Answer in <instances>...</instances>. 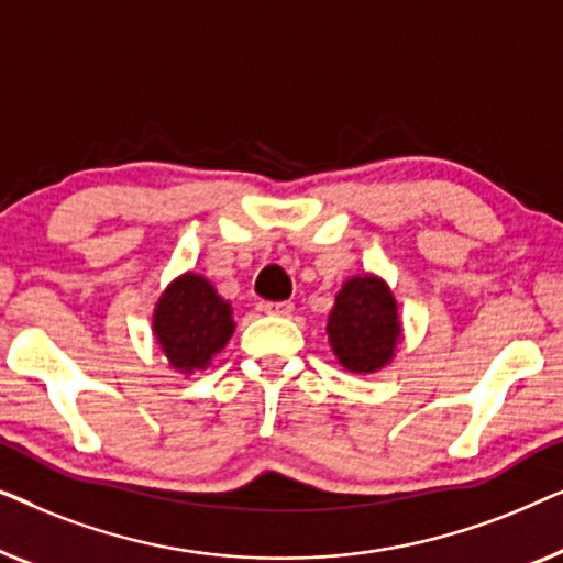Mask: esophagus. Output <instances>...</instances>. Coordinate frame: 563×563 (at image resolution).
Returning <instances> with one entry per match:
<instances>
[{"label":"esophagus","mask_w":563,"mask_h":563,"mask_svg":"<svg viewBox=\"0 0 563 563\" xmlns=\"http://www.w3.org/2000/svg\"><path fill=\"white\" fill-rule=\"evenodd\" d=\"M261 310L266 314H279V318H287V314L295 312V305L291 302H264L261 305Z\"/></svg>","instance_id":"1"}]
</instances>
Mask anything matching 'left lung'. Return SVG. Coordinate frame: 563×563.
I'll return each mask as SVG.
<instances>
[{"label":"left lung","mask_w":563,"mask_h":563,"mask_svg":"<svg viewBox=\"0 0 563 563\" xmlns=\"http://www.w3.org/2000/svg\"><path fill=\"white\" fill-rule=\"evenodd\" d=\"M328 341L343 368L372 374L387 366L399 341L397 302L379 276H356L338 291L328 318Z\"/></svg>","instance_id":"left-lung-1"}]
</instances>
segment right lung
Segmentation results:
<instances>
[{
	"instance_id": "right-lung-1",
	"label": "right lung",
	"mask_w": 563,
	"mask_h": 563,
	"mask_svg": "<svg viewBox=\"0 0 563 563\" xmlns=\"http://www.w3.org/2000/svg\"><path fill=\"white\" fill-rule=\"evenodd\" d=\"M233 310L205 276L184 274L168 284L153 314V333L168 364L184 374L205 368L233 335Z\"/></svg>"
}]
</instances>
